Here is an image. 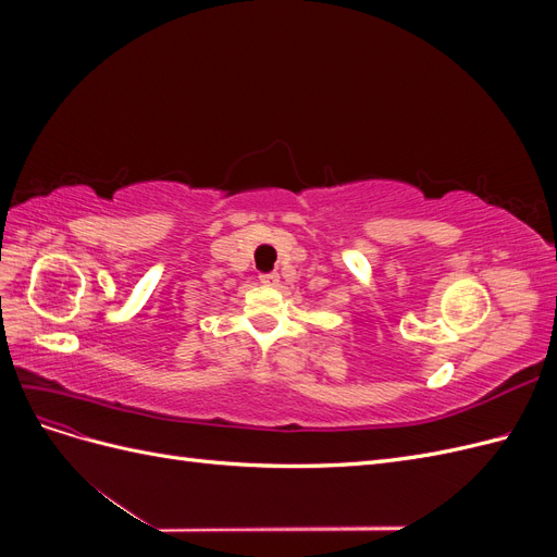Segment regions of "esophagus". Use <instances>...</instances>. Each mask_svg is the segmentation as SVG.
<instances>
[{
    "label": "esophagus",
    "mask_w": 557,
    "mask_h": 557,
    "mask_svg": "<svg viewBox=\"0 0 557 557\" xmlns=\"http://www.w3.org/2000/svg\"><path fill=\"white\" fill-rule=\"evenodd\" d=\"M260 281H262L264 285H278V274H276V272H272V274H262V276H260Z\"/></svg>",
    "instance_id": "esophagus-1"
}]
</instances>
